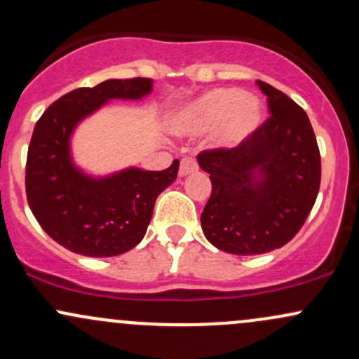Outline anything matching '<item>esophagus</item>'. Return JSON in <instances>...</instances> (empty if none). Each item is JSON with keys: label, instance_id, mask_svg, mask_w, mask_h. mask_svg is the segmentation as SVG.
I'll return each instance as SVG.
<instances>
[{"label": "esophagus", "instance_id": "obj_1", "mask_svg": "<svg viewBox=\"0 0 359 359\" xmlns=\"http://www.w3.org/2000/svg\"><path fill=\"white\" fill-rule=\"evenodd\" d=\"M196 170H198V163H196L194 158H182V161H180V167H179L180 177H186L189 173Z\"/></svg>", "mask_w": 359, "mask_h": 359}]
</instances>
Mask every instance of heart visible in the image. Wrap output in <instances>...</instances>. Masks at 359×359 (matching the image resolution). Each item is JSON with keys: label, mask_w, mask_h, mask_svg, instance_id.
I'll use <instances>...</instances> for the list:
<instances>
[{"label": "heart", "mask_w": 359, "mask_h": 359, "mask_svg": "<svg viewBox=\"0 0 359 359\" xmlns=\"http://www.w3.org/2000/svg\"><path fill=\"white\" fill-rule=\"evenodd\" d=\"M262 119V104L255 97H247L238 88H215L177 117V128L184 133H203L219 126L218 144L233 148L245 141Z\"/></svg>", "instance_id": "obj_1"}]
</instances>
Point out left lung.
<instances>
[{
	"instance_id": "8db88e82",
	"label": "left lung",
	"mask_w": 359,
	"mask_h": 359,
	"mask_svg": "<svg viewBox=\"0 0 359 359\" xmlns=\"http://www.w3.org/2000/svg\"><path fill=\"white\" fill-rule=\"evenodd\" d=\"M271 116L237 148L204 149L211 196L201 215L216 249L259 255L286 245L309 218L320 187V151L309 116L274 86L257 81Z\"/></svg>"
}]
</instances>
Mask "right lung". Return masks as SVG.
Here are the masks:
<instances>
[{
    "label": "right lung",
    "instance_id": "right-lung-1",
    "mask_svg": "<svg viewBox=\"0 0 359 359\" xmlns=\"http://www.w3.org/2000/svg\"><path fill=\"white\" fill-rule=\"evenodd\" d=\"M149 78L107 80L76 88L49 105L34 129L27 153V201L50 238L74 254L114 257L141 242L153 208L179 172V160L160 172L126 168L114 175H86L74 167L69 137L81 119L112 98L140 100Z\"/></svg>",
    "mask_w": 359,
    "mask_h": 359
}]
</instances>
